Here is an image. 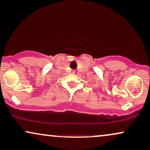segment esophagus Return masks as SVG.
<instances>
[{"instance_id": "obj_1", "label": "esophagus", "mask_w": 150, "mask_h": 150, "mask_svg": "<svg viewBox=\"0 0 150 150\" xmlns=\"http://www.w3.org/2000/svg\"><path fill=\"white\" fill-rule=\"evenodd\" d=\"M72 73H73V74H76V70H74V71H72Z\"/></svg>"}]
</instances>
